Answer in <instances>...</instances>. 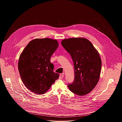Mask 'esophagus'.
Instances as JSON below:
<instances>
[{
  "instance_id": "esophagus-1",
  "label": "esophagus",
  "mask_w": 122,
  "mask_h": 122,
  "mask_svg": "<svg viewBox=\"0 0 122 122\" xmlns=\"http://www.w3.org/2000/svg\"><path fill=\"white\" fill-rule=\"evenodd\" d=\"M64 77V73H63V74H61L60 75V76H59V79H62V78H63Z\"/></svg>"
}]
</instances>
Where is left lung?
<instances>
[{
  "mask_svg": "<svg viewBox=\"0 0 122 122\" xmlns=\"http://www.w3.org/2000/svg\"><path fill=\"white\" fill-rule=\"evenodd\" d=\"M61 44L74 63L75 79L68 84L70 91L82 96L91 92L100 78L102 61L91 41L84 38L64 39Z\"/></svg>",
  "mask_w": 122,
  "mask_h": 122,
  "instance_id": "8db88e82",
  "label": "left lung"
}]
</instances>
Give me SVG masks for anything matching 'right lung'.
Masks as SVG:
<instances>
[{
  "label": "right lung",
  "instance_id": "right-lung-1",
  "mask_svg": "<svg viewBox=\"0 0 122 122\" xmlns=\"http://www.w3.org/2000/svg\"><path fill=\"white\" fill-rule=\"evenodd\" d=\"M58 46V41L50 38L30 41L20 55L18 70L25 86L31 92L43 94L58 79L54 72L50 58Z\"/></svg>",
  "mask_w": 122,
  "mask_h": 122
}]
</instances>
